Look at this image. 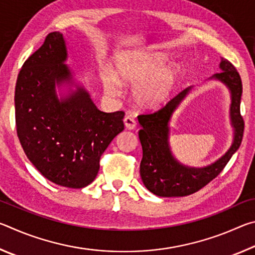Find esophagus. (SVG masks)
<instances>
[{
	"mask_svg": "<svg viewBox=\"0 0 255 255\" xmlns=\"http://www.w3.org/2000/svg\"><path fill=\"white\" fill-rule=\"evenodd\" d=\"M124 124H125V127L127 129H133L136 127V120L133 119L131 116H126V117L124 118Z\"/></svg>",
	"mask_w": 255,
	"mask_h": 255,
	"instance_id": "1",
	"label": "esophagus"
}]
</instances>
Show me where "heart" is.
<instances>
[{
    "label": "heart",
    "instance_id": "1",
    "mask_svg": "<svg viewBox=\"0 0 255 255\" xmlns=\"http://www.w3.org/2000/svg\"><path fill=\"white\" fill-rule=\"evenodd\" d=\"M167 58L161 53H127L116 60V73L109 70L102 75L107 94L119 97L123 84L132 85V100L137 107L152 110L167 101L178 83L180 72L175 66H166Z\"/></svg>",
    "mask_w": 255,
    "mask_h": 255
}]
</instances>
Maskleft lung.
I'll list each match as a JSON object with an SVG mask.
<instances>
[{
    "mask_svg": "<svg viewBox=\"0 0 255 255\" xmlns=\"http://www.w3.org/2000/svg\"><path fill=\"white\" fill-rule=\"evenodd\" d=\"M222 72L210 79L225 84L231 92L230 116L234 128V138L230 149L221 158L204 167H190L181 164L171 152L169 123L176 108L191 91L192 86L183 90L178 96L153 114L138 116L140 130L138 131L143 147L140 162V176L150 192L158 197H184L192 195L214 180L230 161L242 143L244 120L241 116V97L243 92L242 80L231 62L222 58Z\"/></svg>",
    "mask_w": 255,
    "mask_h": 255,
    "instance_id": "8db88e82",
    "label": "left lung"
}]
</instances>
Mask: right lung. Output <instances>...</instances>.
I'll return each instance as SVG.
<instances>
[{
  "label": "right lung",
  "mask_w": 255,
  "mask_h": 255,
  "mask_svg": "<svg viewBox=\"0 0 255 255\" xmlns=\"http://www.w3.org/2000/svg\"><path fill=\"white\" fill-rule=\"evenodd\" d=\"M63 33L50 32L25 60L15 85V125L21 146L51 182L81 189L96 179L100 157L124 130V111H100L89 92L74 84ZM75 85L58 99L55 85Z\"/></svg>",
  "instance_id": "right-lung-1"
}]
</instances>
